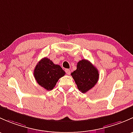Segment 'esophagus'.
<instances>
[{"instance_id":"1","label":"esophagus","mask_w":133,"mask_h":133,"mask_svg":"<svg viewBox=\"0 0 133 133\" xmlns=\"http://www.w3.org/2000/svg\"><path fill=\"white\" fill-rule=\"evenodd\" d=\"M65 72H66V73L68 75H70V70L69 69H66L65 70Z\"/></svg>"}]
</instances>
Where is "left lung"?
I'll return each instance as SVG.
<instances>
[{"label": "left lung", "mask_w": 133, "mask_h": 133, "mask_svg": "<svg viewBox=\"0 0 133 133\" xmlns=\"http://www.w3.org/2000/svg\"><path fill=\"white\" fill-rule=\"evenodd\" d=\"M71 76L74 79L79 91L87 92L96 84L98 80V72L88 60L82 59L77 63V69Z\"/></svg>", "instance_id": "left-lung-1"}]
</instances>
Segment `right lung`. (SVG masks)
Wrapping results in <instances>:
<instances>
[{"instance_id": "1", "label": "right lung", "mask_w": 133, "mask_h": 133, "mask_svg": "<svg viewBox=\"0 0 133 133\" xmlns=\"http://www.w3.org/2000/svg\"><path fill=\"white\" fill-rule=\"evenodd\" d=\"M65 72L58 65L44 57L42 59L34 70V76L37 83L46 90H52L54 88L59 79L64 76Z\"/></svg>"}]
</instances>
